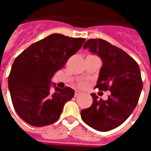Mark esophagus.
Segmentation results:
<instances>
[{"instance_id": "obj_1", "label": "esophagus", "mask_w": 151, "mask_h": 151, "mask_svg": "<svg viewBox=\"0 0 151 151\" xmlns=\"http://www.w3.org/2000/svg\"><path fill=\"white\" fill-rule=\"evenodd\" d=\"M81 95V91H76L75 94H74L75 97H77V96H78V95Z\"/></svg>"}]
</instances>
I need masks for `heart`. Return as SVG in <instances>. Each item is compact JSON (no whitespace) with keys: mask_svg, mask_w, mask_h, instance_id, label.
I'll use <instances>...</instances> for the list:
<instances>
[{"mask_svg":"<svg viewBox=\"0 0 151 151\" xmlns=\"http://www.w3.org/2000/svg\"><path fill=\"white\" fill-rule=\"evenodd\" d=\"M79 86H81V87H82V86H86V82H79Z\"/></svg>","mask_w":151,"mask_h":151,"instance_id":"b5f03b06","label":"heart"}]
</instances>
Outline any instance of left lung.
<instances>
[{
  "label": "left lung",
  "instance_id": "obj_1",
  "mask_svg": "<svg viewBox=\"0 0 151 151\" xmlns=\"http://www.w3.org/2000/svg\"><path fill=\"white\" fill-rule=\"evenodd\" d=\"M87 47L104 63L95 88L111 93L107 100L92 93L93 104L81 111V116L94 129L107 132L122 124L136 108L143 86L140 68L124 51L106 40L90 39L83 46Z\"/></svg>",
  "mask_w": 151,
  "mask_h": 151
}]
</instances>
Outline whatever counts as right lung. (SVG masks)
Listing matches in <instances>:
<instances>
[{
	"instance_id": "right-lung-1",
	"label": "right lung",
	"mask_w": 151,
	"mask_h": 151,
	"mask_svg": "<svg viewBox=\"0 0 151 151\" xmlns=\"http://www.w3.org/2000/svg\"><path fill=\"white\" fill-rule=\"evenodd\" d=\"M84 38L52 34L32 43L15 58L8 79L15 111L26 123L42 127L55 123L64 105L74 96L65 86L50 89L51 78L82 46Z\"/></svg>"
}]
</instances>
